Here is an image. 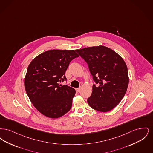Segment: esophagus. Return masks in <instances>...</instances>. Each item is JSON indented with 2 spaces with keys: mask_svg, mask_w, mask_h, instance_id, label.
I'll use <instances>...</instances> for the list:
<instances>
[{
  "mask_svg": "<svg viewBox=\"0 0 153 153\" xmlns=\"http://www.w3.org/2000/svg\"><path fill=\"white\" fill-rule=\"evenodd\" d=\"M80 89H81V88H76V91L77 92H79V91H80Z\"/></svg>",
  "mask_w": 153,
  "mask_h": 153,
  "instance_id": "obj_1",
  "label": "esophagus"
}]
</instances>
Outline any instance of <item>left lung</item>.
<instances>
[{
	"label": "left lung",
	"instance_id": "8db88e82",
	"mask_svg": "<svg viewBox=\"0 0 153 153\" xmlns=\"http://www.w3.org/2000/svg\"><path fill=\"white\" fill-rule=\"evenodd\" d=\"M88 64L96 85L88 99L89 106L96 111L108 112L114 108L125 95L129 78L127 67L117 53L104 46L76 50Z\"/></svg>",
	"mask_w": 153,
	"mask_h": 153
}]
</instances>
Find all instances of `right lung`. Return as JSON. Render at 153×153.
I'll list each match as a JSON object with an SVG mask.
<instances>
[{"instance_id": "obj_1", "label": "right lung", "mask_w": 153, "mask_h": 153, "mask_svg": "<svg viewBox=\"0 0 153 153\" xmlns=\"http://www.w3.org/2000/svg\"><path fill=\"white\" fill-rule=\"evenodd\" d=\"M79 57L74 50H50L34 58L25 78V88L30 100L45 117H62L72 107L76 94L73 88L59 84L66 80L70 62Z\"/></svg>"}]
</instances>
